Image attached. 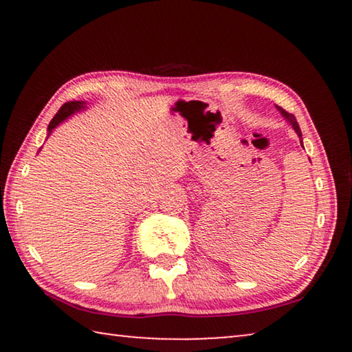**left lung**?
Segmentation results:
<instances>
[{"label": "left lung", "instance_id": "obj_1", "mask_svg": "<svg viewBox=\"0 0 352 352\" xmlns=\"http://www.w3.org/2000/svg\"><path fill=\"white\" fill-rule=\"evenodd\" d=\"M276 109H278V110H279V113H281V115H283L285 119H287V121L292 124V127L295 129V132H296V133H298V136H300V138H301V130H300V126H298V122H296V118H295L294 115H292V113L285 111V110L283 109V107H278V105H276ZM301 146H302V141H301Z\"/></svg>", "mask_w": 352, "mask_h": 352}]
</instances>
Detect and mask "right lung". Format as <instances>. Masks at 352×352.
Wrapping results in <instances>:
<instances>
[{"mask_svg": "<svg viewBox=\"0 0 352 352\" xmlns=\"http://www.w3.org/2000/svg\"><path fill=\"white\" fill-rule=\"evenodd\" d=\"M80 109H83V102L80 100H69V102H65L62 107H60V110H58L57 113H56V116L51 119V122H50V126H47V130H51L54 129L56 126H58V124H60L63 119H67L69 115H73L74 111H77V110H80Z\"/></svg>", "mask_w": 352, "mask_h": 352, "instance_id": "right-lung-1", "label": "right lung"}]
</instances>
